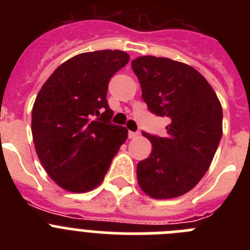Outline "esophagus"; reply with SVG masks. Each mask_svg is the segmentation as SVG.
<instances>
[{"mask_svg":"<svg viewBox=\"0 0 250 250\" xmlns=\"http://www.w3.org/2000/svg\"><path fill=\"white\" fill-rule=\"evenodd\" d=\"M127 135H129V139H135V138H138L140 134H139L138 131H129V134H127Z\"/></svg>","mask_w":250,"mask_h":250,"instance_id":"34e87169","label":"esophagus"}]
</instances>
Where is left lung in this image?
Returning a JSON list of instances; mask_svg holds the SVG:
<instances>
[{
	"label": "left lung",
	"instance_id": "1",
	"mask_svg": "<svg viewBox=\"0 0 250 250\" xmlns=\"http://www.w3.org/2000/svg\"><path fill=\"white\" fill-rule=\"evenodd\" d=\"M131 67L152 114L167 119V136L150 135L149 158L136 167L141 190L171 199L191 190L211 164L223 135V109L209 83L187 63L141 56Z\"/></svg>",
	"mask_w": 250,
	"mask_h": 250
}]
</instances>
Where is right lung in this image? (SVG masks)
I'll return each mask as SVG.
<instances>
[{"label":"right lung","instance_id":"right-lung-1","mask_svg":"<svg viewBox=\"0 0 250 250\" xmlns=\"http://www.w3.org/2000/svg\"><path fill=\"white\" fill-rule=\"evenodd\" d=\"M130 56L120 50L76 55L60 65L32 107V138L43 169L59 187L86 193L105 178L127 129L111 123L109 81Z\"/></svg>","mask_w":250,"mask_h":250}]
</instances>
